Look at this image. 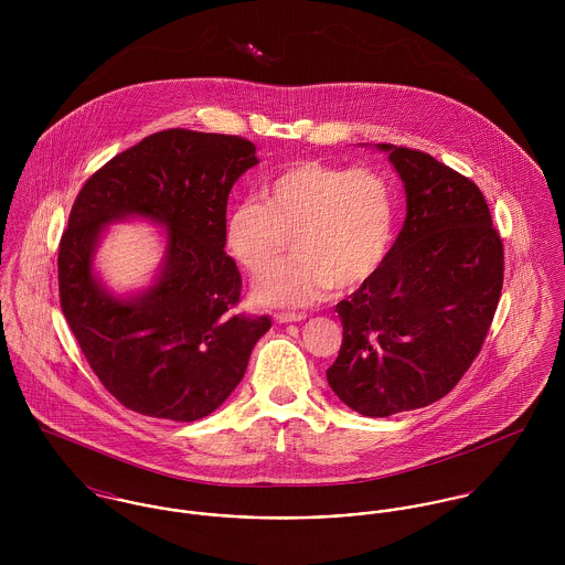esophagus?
<instances>
[{"label": "esophagus", "instance_id": "esophagus-1", "mask_svg": "<svg viewBox=\"0 0 565 565\" xmlns=\"http://www.w3.org/2000/svg\"><path fill=\"white\" fill-rule=\"evenodd\" d=\"M274 320L278 323L302 322V320H307V316L305 313H276Z\"/></svg>", "mask_w": 565, "mask_h": 565}]
</instances>
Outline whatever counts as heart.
<instances>
[{"label":"heart","instance_id":"obj_1","mask_svg":"<svg viewBox=\"0 0 565 565\" xmlns=\"http://www.w3.org/2000/svg\"><path fill=\"white\" fill-rule=\"evenodd\" d=\"M260 198L235 204L224 224L228 254L254 278L270 271L292 239L297 258L254 287L260 305L302 307L328 289L352 291L390 254L396 198L374 167L291 162L263 184Z\"/></svg>","mask_w":565,"mask_h":565}]
</instances>
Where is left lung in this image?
I'll use <instances>...</instances> for the list:
<instances>
[{
  "label": "left lung",
  "mask_w": 565,
  "mask_h": 565,
  "mask_svg": "<svg viewBox=\"0 0 565 565\" xmlns=\"http://www.w3.org/2000/svg\"><path fill=\"white\" fill-rule=\"evenodd\" d=\"M406 191V220L379 271L337 305L343 341L330 390L387 417L444 398L493 320L504 252L481 189L430 154L379 143Z\"/></svg>",
  "instance_id": "obj_1"
}]
</instances>
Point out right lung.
<instances>
[{
	"instance_id": "right-lung-1",
	"label": "right lung",
	"mask_w": 565,
	"mask_h": 565,
	"mask_svg": "<svg viewBox=\"0 0 565 565\" xmlns=\"http://www.w3.org/2000/svg\"><path fill=\"white\" fill-rule=\"evenodd\" d=\"M258 162L235 135L171 128L97 169L58 249L61 309L99 383L130 411L173 422L213 413L242 383L271 320L237 311L242 274L226 254L233 184ZM148 216L168 228L158 282L115 299L92 274L104 225Z\"/></svg>"
}]
</instances>
